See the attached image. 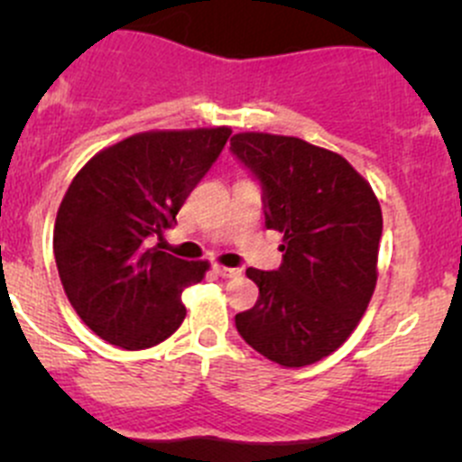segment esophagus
I'll list each match as a JSON object with an SVG mask.
<instances>
[{
	"instance_id": "obj_1",
	"label": "esophagus",
	"mask_w": 462,
	"mask_h": 462,
	"mask_svg": "<svg viewBox=\"0 0 462 462\" xmlns=\"http://www.w3.org/2000/svg\"><path fill=\"white\" fill-rule=\"evenodd\" d=\"M212 273L217 274V277H223V279H232V277H239L241 270L239 268H226V265H218L214 263L212 265Z\"/></svg>"
}]
</instances>
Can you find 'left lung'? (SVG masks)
Here are the masks:
<instances>
[{"instance_id":"8db88e82","label":"left lung","mask_w":462,"mask_h":462,"mask_svg":"<svg viewBox=\"0 0 462 462\" xmlns=\"http://www.w3.org/2000/svg\"><path fill=\"white\" fill-rule=\"evenodd\" d=\"M230 152L259 183L265 227L283 235L277 270H245L259 300L236 330L277 365H313L346 342L374 295L380 203L346 158L301 138L236 134Z\"/></svg>"}]
</instances>
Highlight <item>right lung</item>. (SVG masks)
Instances as JSON below:
<instances>
[{
    "mask_svg": "<svg viewBox=\"0 0 462 462\" xmlns=\"http://www.w3.org/2000/svg\"><path fill=\"white\" fill-rule=\"evenodd\" d=\"M230 134H136L96 153L69 185L55 218V263L76 313L105 342L141 351L183 324L180 292L201 282L208 261H183L156 241L176 226Z\"/></svg>",
    "mask_w": 462,
    "mask_h": 462,
    "instance_id": "1",
    "label": "right lung"
}]
</instances>
